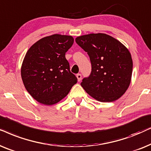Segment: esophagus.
<instances>
[{
  "label": "esophagus",
  "instance_id": "1",
  "mask_svg": "<svg viewBox=\"0 0 151 151\" xmlns=\"http://www.w3.org/2000/svg\"><path fill=\"white\" fill-rule=\"evenodd\" d=\"M77 77L78 81H80L81 80V74H77Z\"/></svg>",
  "mask_w": 151,
  "mask_h": 151
}]
</instances>
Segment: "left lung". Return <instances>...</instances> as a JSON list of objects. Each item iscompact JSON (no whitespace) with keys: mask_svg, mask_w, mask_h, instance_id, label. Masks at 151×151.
<instances>
[{"mask_svg":"<svg viewBox=\"0 0 151 151\" xmlns=\"http://www.w3.org/2000/svg\"><path fill=\"white\" fill-rule=\"evenodd\" d=\"M75 41L87 52L91 62V73L81 83L86 92L101 102L121 97L129 87L132 77V60L127 48L102 33L83 35Z\"/></svg>","mask_w":151,"mask_h":151,"instance_id":"obj_1","label":"left lung"}]
</instances>
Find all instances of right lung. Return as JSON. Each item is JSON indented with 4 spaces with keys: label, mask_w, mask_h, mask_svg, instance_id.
Wrapping results in <instances>:
<instances>
[{
    "label": "right lung",
    "mask_w": 151,
    "mask_h": 151,
    "mask_svg": "<svg viewBox=\"0 0 151 151\" xmlns=\"http://www.w3.org/2000/svg\"><path fill=\"white\" fill-rule=\"evenodd\" d=\"M73 43L71 36L53 35L39 40L27 50L21 66L22 80L39 103H58L77 83V78L70 72L65 59V52Z\"/></svg>",
    "instance_id": "obj_1"
}]
</instances>
